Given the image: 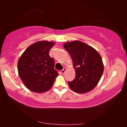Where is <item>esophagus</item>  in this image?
I'll return each mask as SVG.
<instances>
[{
    "label": "esophagus",
    "instance_id": "34e87169",
    "mask_svg": "<svg viewBox=\"0 0 127 127\" xmlns=\"http://www.w3.org/2000/svg\"><path fill=\"white\" fill-rule=\"evenodd\" d=\"M66 70V67H64V68L63 69V70H61V74H64V73L65 72V71Z\"/></svg>",
    "mask_w": 127,
    "mask_h": 127
}]
</instances>
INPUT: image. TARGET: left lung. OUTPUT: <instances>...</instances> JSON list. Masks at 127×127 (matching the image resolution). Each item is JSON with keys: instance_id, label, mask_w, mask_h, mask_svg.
<instances>
[{"instance_id": "left-lung-1", "label": "left lung", "mask_w": 127, "mask_h": 127, "mask_svg": "<svg viewBox=\"0 0 127 127\" xmlns=\"http://www.w3.org/2000/svg\"><path fill=\"white\" fill-rule=\"evenodd\" d=\"M64 47L70 54L76 72L75 79L68 83L69 87L79 94L93 90L98 84L104 70L99 53L93 47L79 40L65 43Z\"/></svg>"}]
</instances>
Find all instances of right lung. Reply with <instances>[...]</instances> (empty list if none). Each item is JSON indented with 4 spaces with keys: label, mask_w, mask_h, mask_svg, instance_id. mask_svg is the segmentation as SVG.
I'll use <instances>...</instances> for the list:
<instances>
[{
    "label": "right lung",
    "mask_w": 127,
    "mask_h": 127,
    "mask_svg": "<svg viewBox=\"0 0 127 127\" xmlns=\"http://www.w3.org/2000/svg\"><path fill=\"white\" fill-rule=\"evenodd\" d=\"M54 44V41H37L29 46L19 58L18 75L30 91L36 93L47 91L59 75L54 69V61L48 54Z\"/></svg>",
    "instance_id": "1"
}]
</instances>
